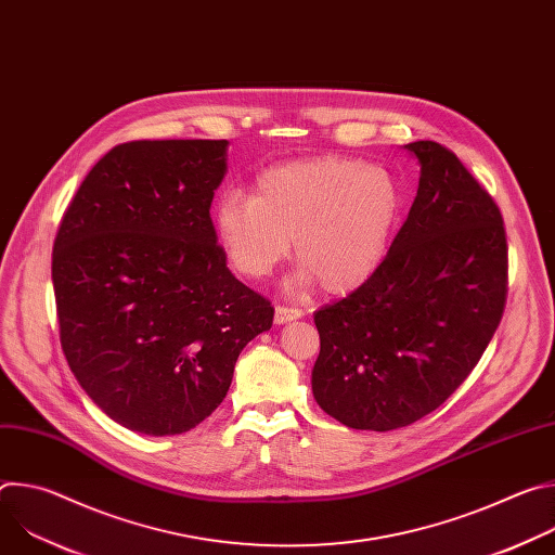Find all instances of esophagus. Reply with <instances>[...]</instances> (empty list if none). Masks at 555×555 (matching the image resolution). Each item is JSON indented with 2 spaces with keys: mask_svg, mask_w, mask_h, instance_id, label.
I'll list each match as a JSON object with an SVG mask.
<instances>
[{
  "mask_svg": "<svg viewBox=\"0 0 555 555\" xmlns=\"http://www.w3.org/2000/svg\"><path fill=\"white\" fill-rule=\"evenodd\" d=\"M300 315H302V311L296 309V307L276 305V309H274V323H276V325H285V323H289V321L300 319Z\"/></svg>",
  "mask_w": 555,
  "mask_h": 555,
  "instance_id": "obj_1",
  "label": "esophagus"
}]
</instances>
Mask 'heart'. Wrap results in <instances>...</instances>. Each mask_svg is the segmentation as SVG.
Returning <instances> with one entry per match:
<instances>
[{
	"label": "heart",
	"mask_w": 555,
	"mask_h": 555,
	"mask_svg": "<svg viewBox=\"0 0 555 555\" xmlns=\"http://www.w3.org/2000/svg\"><path fill=\"white\" fill-rule=\"evenodd\" d=\"M402 215V189L382 167L321 155L266 169L255 193H225L215 234L228 263L263 279L292 250L300 261L294 289L321 283L349 294L382 266Z\"/></svg>",
	"instance_id": "obj_1"
}]
</instances>
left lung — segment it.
I'll return each instance as SVG.
<instances>
[{"label":"left lung","instance_id":"obj_1","mask_svg":"<svg viewBox=\"0 0 555 555\" xmlns=\"http://www.w3.org/2000/svg\"><path fill=\"white\" fill-rule=\"evenodd\" d=\"M404 149L422 167L404 225L366 283L313 313V398L356 430H395L439 409L481 360L507 298L492 195L443 144Z\"/></svg>","mask_w":555,"mask_h":555}]
</instances>
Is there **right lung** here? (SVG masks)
<instances>
[{"label": "right lung", "instance_id": "right-lung-1", "mask_svg": "<svg viewBox=\"0 0 555 555\" xmlns=\"http://www.w3.org/2000/svg\"><path fill=\"white\" fill-rule=\"evenodd\" d=\"M228 140L114 146L69 202L52 250L65 360L120 426L182 435L225 398L268 298L225 266L210 204Z\"/></svg>", "mask_w": 555, "mask_h": 555}]
</instances>
